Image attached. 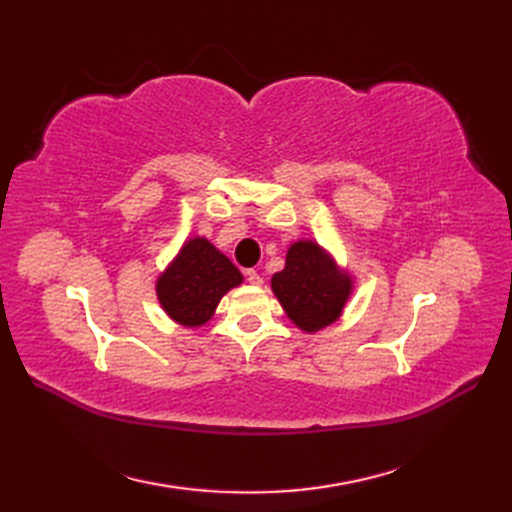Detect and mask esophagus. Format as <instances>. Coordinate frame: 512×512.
Instances as JSON below:
<instances>
[{
	"label": "esophagus",
	"instance_id": "1",
	"mask_svg": "<svg viewBox=\"0 0 512 512\" xmlns=\"http://www.w3.org/2000/svg\"><path fill=\"white\" fill-rule=\"evenodd\" d=\"M245 280L250 282V284H254V286H260V284H262V277H260L254 269H247V271H245Z\"/></svg>",
	"mask_w": 512,
	"mask_h": 512
}]
</instances>
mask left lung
Masks as SVG:
<instances>
[{"label":"left lung","mask_w":512,"mask_h":512,"mask_svg":"<svg viewBox=\"0 0 512 512\" xmlns=\"http://www.w3.org/2000/svg\"><path fill=\"white\" fill-rule=\"evenodd\" d=\"M271 288L288 318L305 333L329 327L352 292V277L314 241L288 247L284 271L275 273Z\"/></svg>","instance_id":"8db88e82"}]
</instances>
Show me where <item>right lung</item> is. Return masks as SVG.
I'll return each mask as SVG.
<instances>
[{"label": "right lung", "instance_id": "right-lung-1", "mask_svg": "<svg viewBox=\"0 0 512 512\" xmlns=\"http://www.w3.org/2000/svg\"><path fill=\"white\" fill-rule=\"evenodd\" d=\"M243 282L241 271L207 239L185 241L177 258L158 277L156 294L164 312L183 327H200L224 294Z\"/></svg>", "mask_w": 512, "mask_h": 512}]
</instances>
